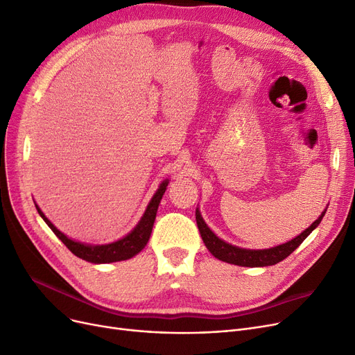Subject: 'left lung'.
<instances>
[{
    "label": "left lung",
    "instance_id": "1",
    "mask_svg": "<svg viewBox=\"0 0 355 355\" xmlns=\"http://www.w3.org/2000/svg\"><path fill=\"white\" fill-rule=\"evenodd\" d=\"M324 214L326 211H323L322 215L314 220L306 231L297 235V237L293 239L291 241L279 244L272 248H263V250H248V248H240L237 245H232L225 243L224 240H220L212 232V230L205 224L199 209H196V220H198V227H199L205 245L216 259L227 261V263H231V265L247 266V268H261V266L277 265L281 260L290 256L295 248L309 237L310 232L320 224Z\"/></svg>",
    "mask_w": 355,
    "mask_h": 355
}]
</instances>
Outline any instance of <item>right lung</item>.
<instances>
[{
    "label": "right lung",
    "mask_w": 355,
    "mask_h": 355,
    "mask_svg": "<svg viewBox=\"0 0 355 355\" xmlns=\"http://www.w3.org/2000/svg\"><path fill=\"white\" fill-rule=\"evenodd\" d=\"M168 180H165L162 184L157 189V191L153 194L152 200L149 202L146 211H144L141 219L139 220V224L135 227V230L130 234H127L125 237L121 240L110 243V244H102V245H92V244H85V243H78L71 239H69L67 235L62 234L60 230L54 227V224L44 215V212L39 209L37 205V214L41 215V218L46 222V225L52 230L57 237L64 243V245L69 248V250L86 261H90V263H112V261H120V260H127L140 253L144 245L148 244L150 239V232L153 228V222L156 218L157 212V206L161 203L162 196L166 190L168 186Z\"/></svg>",
    "instance_id": "obj_1"
}]
</instances>
